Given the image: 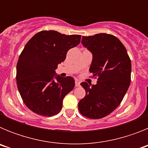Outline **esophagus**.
<instances>
[{
  "label": "esophagus",
  "mask_w": 148,
  "mask_h": 148,
  "mask_svg": "<svg viewBox=\"0 0 148 148\" xmlns=\"http://www.w3.org/2000/svg\"><path fill=\"white\" fill-rule=\"evenodd\" d=\"M75 87H79V86H80V82H78V81H75Z\"/></svg>",
  "instance_id": "1"
}]
</instances>
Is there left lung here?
I'll return each mask as SVG.
<instances>
[{
    "label": "left lung",
    "instance_id": "8db88e82",
    "mask_svg": "<svg viewBox=\"0 0 148 148\" xmlns=\"http://www.w3.org/2000/svg\"><path fill=\"white\" fill-rule=\"evenodd\" d=\"M82 43L92 53L90 72L98 82L92 86L81 84L86 95L78 102V110L85 117L99 119L121 104L131 80V61L125 46L110 34L83 36Z\"/></svg>",
    "mask_w": 148,
    "mask_h": 148
}]
</instances>
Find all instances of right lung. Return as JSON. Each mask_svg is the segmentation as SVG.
Segmentation results:
<instances>
[{"instance_id": "add662e5", "label": "right lung", "mask_w": 148, "mask_h": 148, "mask_svg": "<svg viewBox=\"0 0 148 148\" xmlns=\"http://www.w3.org/2000/svg\"><path fill=\"white\" fill-rule=\"evenodd\" d=\"M81 37L44 30L27 43L18 58L16 80L23 103L33 113L49 117L60 112L75 81L55 75V70L64 61L68 50L79 44Z\"/></svg>"}]
</instances>
